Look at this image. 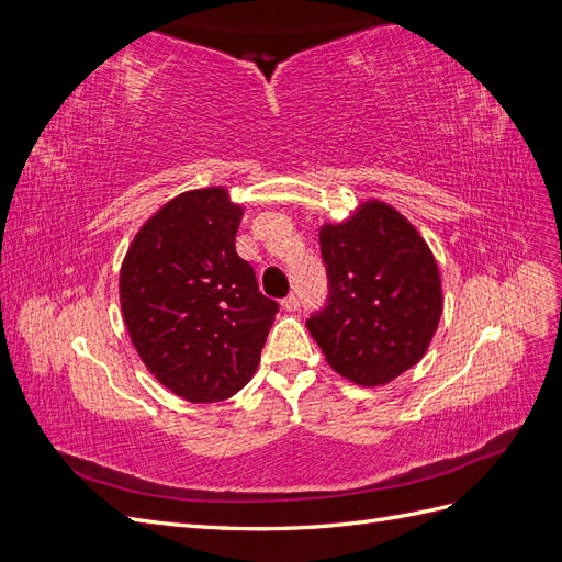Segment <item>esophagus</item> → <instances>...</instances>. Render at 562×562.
Here are the masks:
<instances>
[{
    "instance_id": "esophagus-1",
    "label": "esophagus",
    "mask_w": 562,
    "mask_h": 562,
    "mask_svg": "<svg viewBox=\"0 0 562 562\" xmlns=\"http://www.w3.org/2000/svg\"><path fill=\"white\" fill-rule=\"evenodd\" d=\"M281 307H283L285 312H297V310H300V300H297V295H288V297H283V300H281Z\"/></svg>"
}]
</instances>
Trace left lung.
Masks as SVG:
<instances>
[{"mask_svg": "<svg viewBox=\"0 0 562 562\" xmlns=\"http://www.w3.org/2000/svg\"><path fill=\"white\" fill-rule=\"evenodd\" d=\"M328 297L307 321L339 375L386 384L429 349L443 312L438 267L417 229L386 203L368 201L321 229Z\"/></svg>", "mask_w": 562, "mask_h": 562, "instance_id": "8db88e82", "label": "left lung"}]
</instances>
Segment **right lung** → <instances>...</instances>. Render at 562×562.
Masks as SVG:
<instances>
[{"mask_svg":"<svg viewBox=\"0 0 562 562\" xmlns=\"http://www.w3.org/2000/svg\"><path fill=\"white\" fill-rule=\"evenodd\" d=\"M241 215L223 187L184 192L135 234L119 274L135 351L192 403L225 401L248 384L279 312L236 252Z\"/></svg>","mask_w":562,"mask_h":562,"instance_id":"obj_1","label":"right lung"}]
</instances>
